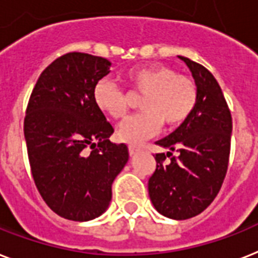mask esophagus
<instances>
[{
  "label": "esophagus",
  "instance_id": "esophagus-1",
  "mask_svg": "<svg viewBox=\"0 0 258 258\" xmlns=\"http://www.w3.org/2000/svg\"><path fill=\"white\" fill-rule=\"evenodd\" d=\"M139 151H140V148L136 147V146H130V147H128V152H130V155H131V156H133V155L138 154Z\"/></svg>",
  "mask_w": 258,
  "mask_h": 258
}]
</instances>
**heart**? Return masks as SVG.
Masks as SVG:
<instances>
[{"instance_id": "b5f03b06", "label": "heart", "mask_w": 258, "mask_h": 258, "mask_svg": "<svg viewBox=\"0 0 258 258\" xmlns=\"http://www.w3.org/2000/svg\"><path fill=\"white\" fill-rule=\"evenodd\" d=\"M125 82L138 94H144L140 100V112L130 116L118 127V138L128 144H139L158 133L162 122L168 127L183 123L192 114L198 103V86L187 75L164 64H150L128 70ZM96 107L115 120L127 114V96L111 81L103 79L94 89Z\"/></svg>"}]
</instances>
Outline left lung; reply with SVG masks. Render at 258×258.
I'll return each mask as SVG.
<instances>
[{
	"label": "left lung",
	"mask_w": 258,
	"mask_h": 258,
	"mask_svg": "<svg viewBox=\"0 0 258 258\" xmlns=\"http://www.w3.org/2000/svg\"><path fill=\"white\" fill-rule=\"evenodd\" d=\"M179 58L198 86V103L180 127L156 142L169 152L155 155L156 169L148 180V194L163 216L185 220L202 213L223 185L231 152L232 116L211 71L185 56ZM173 150L177 157L172 156ZM167 156L169 162H165Z\"/></svg>",
	"instance_id": "left-lung-1"
}]
</instances>
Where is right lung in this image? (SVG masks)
Instances as JSON below:
<instances>
[{
    "instance_id": "right-lung-1",
    "label": "right lung",
    "mask_w": 258,
    "mask_h": 258,
    "mask_svg": "<svg viewBox=\"0 0 258 258\" xmlns=\"http://www.w3.org/2000/svg\"><path fill=\"white\" fill-rule=\"evenodd\" d=\"M111 62L86 53L59 56L39 75L24 122L31 175L45 203L73 221L99 217L111 185L128 162L124 143H111L112 125L94 102Z\"/></svg>"
}]
</instances>
